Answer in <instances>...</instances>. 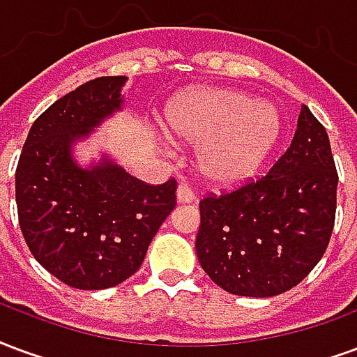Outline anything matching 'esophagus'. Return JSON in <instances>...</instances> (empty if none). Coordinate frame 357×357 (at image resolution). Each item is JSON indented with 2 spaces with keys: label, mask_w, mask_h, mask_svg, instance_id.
Wrapping results in <instances>:
<instances>
[{
  "label": "esophagus",
  "mask_w": 357,
  "mask_h": 357,
  "mask_svg": "<svg viewBox=\"0 0 357 357\" xmlns=\"http://www.w3.org/2000/svg\"><path fill=\"white\" fill-rule=\"evenodd\" d=\"M176 199H178V204H192V202H196V194L186 184H178V188H176Z\"/></svg>",
  "instance_id": "esophagus-1"
}]
</instances>
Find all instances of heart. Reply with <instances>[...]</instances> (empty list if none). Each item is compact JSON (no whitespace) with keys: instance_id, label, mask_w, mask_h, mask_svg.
<instances>
[{"instance_id":"heart-1","label":"heart","mask_w":357,"mask_h":357,"mask_svg":"<svg viewBox=\"0 0 357 357\" xmlns=\"http://www.w3.org/2000/svg\"><path fill=\"white\" fill-rule=\"evenodd\" d=\"M171 137L197 148V169L213 184L236 186L253 178L282 135L275 106L232 89H196L167 106Z\"/></svg>"}]
</instances>
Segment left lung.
<instances>
[{"label": "left lung", "mask_w": 357, "mask_h": 357, "mask_svg": "<svg viewBox=\"0 0 357 357\" xmlns=\"http://www.w3.org/2000/svg\"><path fill=\"white\" fill-rule=\"evenodd\" d=\"M339 173L325 127L303 104L295 137L266 175L199 202L196 251L213 282L239 296H275L321 261Z\"/></svg>", "instance_id": "8db88e82"}]
</instances>
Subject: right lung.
I'll use <instances>...</instances> for the list:
<instances>
[{
    "instance_id": "add662e5",
    "label": "right lung",
    "mask_w": 357,
    "mask_h": 357,
    "mask_svg": "<svg viewBox=\"0 0 357 357\" xmlns=\"http://www.w3.org/2000/svg\"><path fill=\"white\" fill-rule=\"evenodd\" d=\"M125 75L83 83L28 132L15 175L18 225L33 259L70 287L108 289L131 278L176 205V181L148 184L114 161L82 169L72 144L121 108Z\"/></svg>"
}]
</instances>
